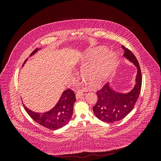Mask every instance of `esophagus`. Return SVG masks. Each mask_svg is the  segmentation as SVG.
Here are the masks:
<instances>
[{"mask_svg": "<svg viewBox=\"0 0 161 161\" xmlns=\"http://www.w3.org/2000/svg\"><path fill=\"white\" fill-rule=\"evenodd\" d=\"M82 96H83V92H82V91H78L76 92V99H79V98H80V97H82Z\"/></svg>", "mask_w": 161, "mask_h": 161, "instance_id": "34e87169", "label": "esophagus"}]
</instances>
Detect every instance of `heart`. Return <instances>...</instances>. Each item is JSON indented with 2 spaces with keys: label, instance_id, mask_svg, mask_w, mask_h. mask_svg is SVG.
Returning <instances> with one entry per match:
<instances>
[{
  "label": "heart",
  "instance_id": "1",
  "mask_svg": "<svg viewBox=\"0 0 161 161\" xmlns=\"http://www.w3.org/2000/svg\"><path fill=\"white\" fill-rule=\"evenodd\" d=\"M105 47H99L88 53L82 60L84 64L82 76L89 86L96 87L108 77L116 63V56Z\"/></svg>",
  "mask_w": 161,
  "mask_h": 161
}]
</instances>
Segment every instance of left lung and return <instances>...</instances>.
Masks as SVG:
<instances>
[{
  "label": "left lung",
  "instance_id": "1",
  "mask_svg": "<svg viewBox=\"0 0 161 161\" xmlns=\"http://www.w3.org/2000/svg\"><path fill=\"white\" fill-rule=\"evenodd\" d=\"M124 56L137 67L138 72L134 89L127 94L116 92L109 85H105L96 92L97 101L92 108L96 117L107 123H114L124 119L134 108L142 86V72L139 63L134 53L122 46Z\"/></svg>",
  "mask_w": 161,
  "mask_h": 161
}]
</instances>
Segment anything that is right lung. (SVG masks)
<instances>
[{"instance_id":"add662e5","label":"right lung","mask_w":161,"mask_h":161,"mask_svg":"<svg viewBox=\"0 0 161 161\" xmlns=\"http://www.w3.org/2000/svg\"><path fill=\"white\" fill-rule=\"evenodd\" d=\"M37 51V48L34 50L30 56ZM27 60L24 62L23 64ZM76 101L75 92L70 89L63 92L60 100L56 105L50 111L46 113H35L27 108L23 105L27 113L31 118L43 127L50 130H57L62 128L69 122L73 114V106Z\"/></svg>"}]
</instances>
